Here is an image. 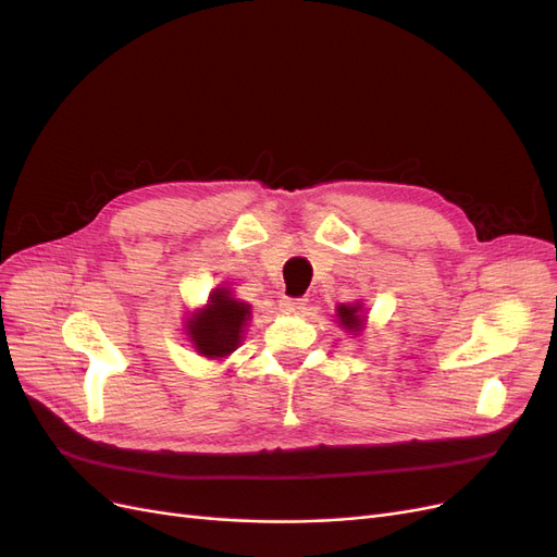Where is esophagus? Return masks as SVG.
Instances as JSON below:
<instances>
[{
	"instance_id": "1",
	"label": "esophagus",
	"mask_w": 557,
	"mask_h": 557,
	"mask_svg": "<svg viewBox=\"0 0 557 557\" xmlns=\"http://www.w3.org/2000/svg\"><path fill=\"white\" fill-rule=\"evenodd\" d=\"M281 309L288 313H301L307 309V299H293V297H283L281 299Z\"/></svg>"
}]
</instances>
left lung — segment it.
<instances>
[{"mask_svg": "<svg viewBox=\"0 0 557 557\" xmlns=\"http://www.w3.org/2000/svg\"><path fill=\"white\" fill-rule=\"evenodd\" d=\"M336 323H339L346 332H350L352 336L362 334L364 325H367V313L362 301H352V305H339L336 307Z\"/></svg>", "mask_w": 557, "mask_h": 557, "instance_id": "8db88e82", "label": "left lung"}]
</instances>
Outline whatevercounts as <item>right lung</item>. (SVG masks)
I'll return each instance as SVG.
<instances>
[{"label": "right lung", "instance_id": "obj_1", "mask_svg": "<svg viewBox=\"0 0 557 557\" xmlns=\"http://www.w3.org/2000/svg\"><path fill=\"white\" fill-rule=\"evenodd\" d=\"M250 305L237 299L225 285L211 290L207 305L185 318L188 342L207 360H225L244 342Z\"/></svg>", "mask_w": 557, "mask_h": 557}]
</instances>
